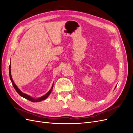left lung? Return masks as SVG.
I'll use <instances>...</instances> for the list:
<instances>
[{"mask_svg": "<svg viewBox=\"0 0 133 133\" xmlns=\"http://www.w3.org/2000/svg\"><path fill=\"white\" fill-rule=\"evenodd\" d=\"M116 87H115V88H116Z\"/></svg>", "mask_w": 133, "mask_h": 133, "instance_id": "8db88e82", "label": "left lung"}]
</instances>
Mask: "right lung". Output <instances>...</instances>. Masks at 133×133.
<instances>
[{
	"instance_id": "obj_1",
	"label": "right lung",
	"mask_w": 133,
	"mask_h": 133,
	"mask_svg": "<svg viewBox=\"0 0 133 133\" xmlns=\"http://www.w3.org/2000/svg\"><path fill=\"white\" fill-rule=\"evenodd\" d=\"M10 68H11V66H10V65H9V76H10V80H11V82L12 83V84H13V87L14 88L15 90L17 91V92H18V93L20 95H21V96H22V97L24 98H25V99H26L28 100H29V101H31L32 102H41V101H42V100H45V99H46L48 97V96H49V95L50 94L51 92V90H52V89H53V85H52L51 88L50 89V90L48 91L46 94L42 96V97L37 98V99L33 98L31 97V96H29V95H27V94H26L25 93H23L22 91H21V90H20V89L17 87V86L15 85V84L14 83L13 79H12L11 75V69H10Z\"/></svg>"
}]
</instances>
